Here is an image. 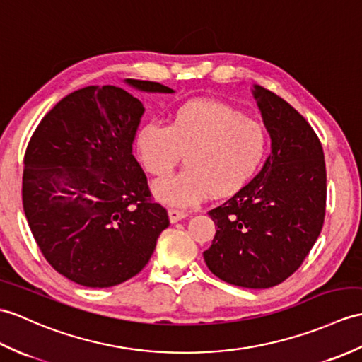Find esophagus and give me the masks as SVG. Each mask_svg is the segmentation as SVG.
Segmentation results:
<instances>
[{
	"label": "esophagus",
	"instance_id": "esophagus-1",
	"mask_svg": "<svg viewBox=\"0 0 362 362\" xmlns=\"http://www.w3.org/2000/svg\"><path fill=\"white\" fill-rule=\"evenodd\" d=\"M168 216H170V222H171V223H175V222H179V221L185 219V217L188 216V213L179 211V209H174V208H171L170 211H168Z\"/></svg>",
	"mask_w": 362,
	"mask_h": 362
}]
</instances>
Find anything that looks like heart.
Instances as JSON below:
<instances>
[{"label":"heart","instance_id":"obj_1","mask_svg":"<svg viewBox=\"0 0 362 362\" xmlns=\"http://www.w3.org/2000/svg\"><path fill=\"white\" fill-rule=\"evenodd\" d=\"M268 146L265 126L233 106L197 98L173 112L170 124L148 122L137 132L136 149L145 170L165 177L187 154V170L158 180L153 192L173 206H192L208 196L236 192L253 177Z\"/></svg>","mask_w":362,"mask_h":362}]
</instances>
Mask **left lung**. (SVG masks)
I'll return each instance as SVG.
<instances>
[{
    "label": "left lung",
    "mask_w": 362,
    "mask_h": 362,
    "mask_svg": "<svg viewBox=\"0 0 362 362\" xmlns=\"http://www.w3.org/2000/svg\"><path fill=\"white\" fill-rule=\"evenodd\" d=\"M272 153L256 177L209 211L217 226L204 251L209 272L243 288H270L295 273L315 245L325 216L324 151L295 107L251 86Z\"/></svg>",
    "instance_id": "8db88e82"
}]
</instances>
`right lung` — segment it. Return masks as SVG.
I'll return each instance as SVG.
<instances>
[{
	"instance_id": "1",
	"label": "right lung",
	"mask_w": 362,
	"mask_h": 362,
	"mask_svg": "<svg viewBox=\"0 0 362 362\" xmlns=\"http://www.w3.org/2000/svg\"><path fill=\"white\" fill-rule=\"evenodd\" d=\"M140 92L173 94L156 81L126 78ZM145 114L117 86H86L40 122L24 156L23 206L47 262L90 288L114 287L143 270L170 225L151 204L132 145Z\"/></svg>"
}]
</instances>
